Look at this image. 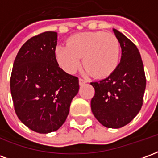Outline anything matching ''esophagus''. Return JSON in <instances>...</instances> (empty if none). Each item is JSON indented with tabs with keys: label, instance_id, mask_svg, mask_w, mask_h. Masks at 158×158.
I'll return each mask as SVG.
<instances>
[{
	"label": "esophagus",
	"instance_id": "34e87169",
	"mask_svg": "<svg viewBox=\"0 0 158 158\" xmlns=\"http://www.w3.org/2000/svg\"><path fill=\"white\" fill-rule=\"evenodd\" d=\"M79 85H83L86 84V83H87V81H86L85 79H79Z\"/></svg>",
	"mask_w": 158,
	"mask_h": 158
}]
</instances>
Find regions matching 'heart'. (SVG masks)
<instances>
[{
	"mask_svg": "<svg viewBox=\"0 0 158 158\" xmlns=\"http://www.w3.org/2000/svg\"><path fill=\"white\" fill-rule=\"evenodd\" d=\"M120 44L113 33L102 31L83 32L73 35L67 40V46L57 45L56 59L62 69L75 73L81 64L96 78L111 75L120 60Z\"/></svg>",
	"mask_w": 158,
	"mask_h": 158,
	"instance_id": "heart-1",
	"label": "heart"
}]
</instances>
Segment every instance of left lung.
<instances>
[{
	"label": "left lung",
	"instance_id": "left-lung-1",
	"mask_svg": "<svg viewBox=\"0 0 158 158\" xmlns=\"http://www.w3.org/2000/svg\"><path fill=\"white\" fill-rule=\"evenodd\" d=\"M122 49L118 66L106 79L90 85L95 96L90 102L94 116L106 128L118 129L131 122L139 113L146 89V76L136 45L113 29Z\"/></svg>",
	"mask_w": 158,
	"mask_h": 158
}]
</instances>
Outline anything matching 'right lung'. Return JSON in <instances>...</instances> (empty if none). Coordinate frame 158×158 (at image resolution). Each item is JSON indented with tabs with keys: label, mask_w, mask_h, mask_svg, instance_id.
Returning <instances> with one entry per match:
<instances>
[{
	"label": "right lung",
	"mask_w": 158,
	"mask_h": 158,
	"mask_svg": "<svg viewBox=\"0 0 158 158\" xmlns=\"http://www.w3.org/2000/svg\"><path fill=\"white\" fill-rule=\"evenodd\" d=\"M57 33L47 31L23 45L13 63L10 87L20 121L40 134L56 131L64 123L79 79L64 72L56 59Z\"/></svg>",
	"instance_id": "add662e5"
}]
</instances>
